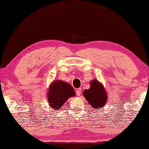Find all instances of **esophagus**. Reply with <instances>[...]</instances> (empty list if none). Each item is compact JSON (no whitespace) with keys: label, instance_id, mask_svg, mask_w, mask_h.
I'll return each mask as SVG.
<instances>
[{"label":"esophagus","instance_id":"obj_1","mask_svg":"<svg viewBox=\"0 0 149 149\" xmlns=\"http://www.w3.org/2000/svg\"><path fill=\"white\" fill-rule=\"evenodd\" d=\"M81 88H77L76 90V95L77 96H79L81 95Z\"/></svg>","mask_w":149,"mask_h":149}]
</instances>
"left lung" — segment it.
Here are the masks:
<instances>
[{
    "label": "left lung",
    "instance_id": "obj_1",
    "mask_svg": "<svg viewBox=\"0 0 149 149\" xmlns=\"http://www.w3.org/2000/svg\"><path fill=\"white\" fill-rule=\"evenodd\" d=\"M90 84V88L83 92L84 97L94 109H103L107 99L105 90L98 81L93 80Z\"/></svg>",
    "mask_w": 149,
    "mask_h": 149
}]
</instances>
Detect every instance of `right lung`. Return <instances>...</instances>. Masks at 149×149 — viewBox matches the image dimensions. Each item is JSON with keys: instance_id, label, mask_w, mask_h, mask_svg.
Masks as SVG:
<instances>
[{"instance_id": "add662e5", "label": "right lung", "mask_w": 149, "mask_h": 149, "mask_svg": "<svg viewBox=\"0 0 149 149\" xmlns=\"http://www.w3.org/2000/svg\"><path fill=\"white\" fill-rule=\"evenodd\" d=\"M75 94L74 88L70 84L61 81H54L49 88L48 99L49 106L52 109L56 110L63 105L66 100Z\"/></svg>"}]
</instances>
